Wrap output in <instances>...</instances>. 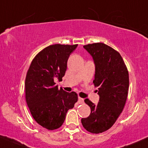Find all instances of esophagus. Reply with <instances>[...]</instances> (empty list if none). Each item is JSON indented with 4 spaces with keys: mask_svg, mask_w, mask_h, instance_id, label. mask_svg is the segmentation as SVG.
I'll use <instances>...</instances> for the list:
<instances>
[{
    "mask_svg": "<svg viewBox=\"0 0 148 148\" xmlns=\"http://www.w3.org/2000/svg\"><path fill=\"white\" fill-rule=\"evenodd\" d=\"M78 103L79 104H83L84 103V100L82 98H80V97H79V98H78Z\"/></svg>",
    "mask_w": 148,
    "mask_h": 148,
    "instance_id": "34e87169",
    "label": "esophagus"
}]
</instances>
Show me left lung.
Masks as SVG:
<instances>
[{"mask_svg": "<svg viewBox=\"0 0 148 148\" xmlns=\"http://www.w3.org/2000/svg\"><path fill=\"white\" fill-rule=\"evenodd\" d=\"M92 56L95 66L93 84L98 88V104L86 98L90 114L82 118L84 129L92 134H100L113 126L122 112L129 86V72L121 55L103 43L84 45Z\"/></svg>", "mask_w": 148, "mask_h": 148, "instance_id": "left-lung-1", "label": "left lung"}]
</instances>
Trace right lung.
<instances>
[{
	"instance_id": "right-lung-1",
	"label": "right lung",
	"mask_w": 148,
	"mask_h": 148,
	"mask_svg": "<svg viewBox=\"0 0 148 148\" xmlns=\"http://www.w3.org/2000/svg\"><path fill=\"white\" fill-rule=\"evenodd\" d=\"M76 45L46 47L32 60L25 79V97L30 112L38 124L48 130L60 128L78 96L75 92L59 90L55 79L65 74L67 60Z\"/></svg>"
}]
</instances>
